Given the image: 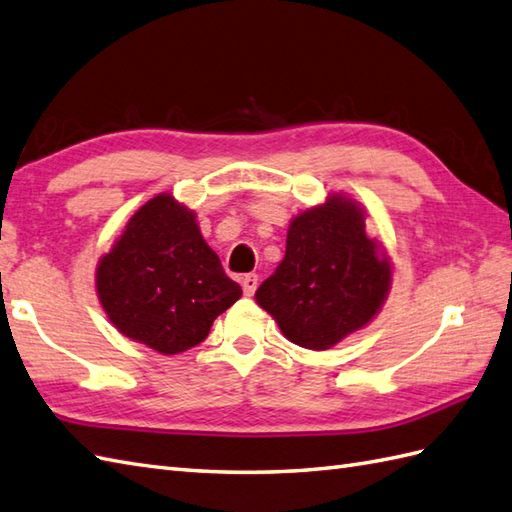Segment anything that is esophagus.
<instances>
[{
  "label": "esophagus",
  "instance_id": "34e87169",
  "mask_svg": "<svg viewBox=\"0 0 512 512\" xmlns=\"http://www.w3.org/2000/svg\"><path fill=\"white\" fill-rule=\"evenodd\" d=\"M257 285H259V277L257 275H244L242 277V290H244L246 296H253L255 290H257Z\"/></svg>",
  "mask_w": 512,
  "mask_h": 512
}]
</instances>
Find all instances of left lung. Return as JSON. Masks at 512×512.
<instances>
[{
    "label": "left lung",
    "instance_id": "left-lung-1",
    "mask_svg": "<svg viewBox=\"0 0 512 512\" xmlns=\"http://www.w3.org/2000/svg\"><path fill=\"white\" fill-rule=\"evenodd\" d=\"M364 220V207L344 194L301 211L290 222L283 261L255 292L281 334L303 349L336 347L382 310L392 266Z\"/></svg>",
    "mask_w": 512,
    "mask_h": 512
}]
</instances>
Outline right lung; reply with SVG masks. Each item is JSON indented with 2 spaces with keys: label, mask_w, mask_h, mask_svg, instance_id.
<instances>
[{
  "label": "right lung",
  "mask_w": 512,
  "mask_h": 512,
  "mask_svg": "<svg viewBox=\"0 0 512 512\" xmlns=\"http://www.w3.org/2000/svg\"><path fill=\"white\" fill-rule=\"evenodd\" d=\"M95 292L122 336L163 355L196 347L242 296L202 237L196 213L172 194L135 211L100 257Z\"/></svg>",
  "instance_id": "obj_1"
}]
</instances>
